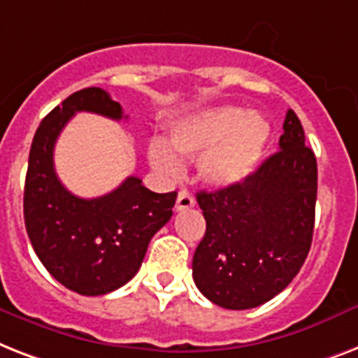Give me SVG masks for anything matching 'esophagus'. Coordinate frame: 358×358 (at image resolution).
<instances>
[{
    "mask_svg": "<svg viewBox=\"0 0 358 358\" xmlns=\"http://www.w3.org/2000/svg\"><path fill=\"white\" fill-rule=\"evenodd\" d=\"M196 205V199L190 192L187 190H181L179 196H177V201H176V210H187V208H192Z\"/></svg>",
    "mask_w": 358,
    "mask_h": 358,
    "instance_id": "obj_1",
    "label": "esophagus"
}]
</instances>
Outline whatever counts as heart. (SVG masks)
<instances>
[{
  "label": "heart",
  "instance_id": "obj_1",
  "mask_svg": "<svg viewBox=\"0 0 358 358\" xmlns=\"http://www.w3.org/2000/svg\"><path fill=\"white\" fill-rule=\"evenodd\" d=\"M270 134L271 127L262 114L238 107H214L179 120L170 129V145L151 140L148 155L166 176H177L181 170L174 150L188 159L201 157L197 164L201 181L213 188H231L259 168Z\"/></svg>",
  "mask_w": 358,
  "mask_h": 358
}]
</instances>
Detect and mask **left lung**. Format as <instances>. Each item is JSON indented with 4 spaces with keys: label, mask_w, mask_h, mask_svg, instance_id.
I'll list each match as a JSON object with an SVG mask.
<instances>
[{
    "label": "left lung",
    "mask_w": 358,
    "mask_h": 358,
    "mask_svg": "<svg viewBox=\"0 0 358 358\" xmlns=\"http://www.w3.org/2000/svg\"><path fill=\"white\" fill-rule=\"evenodd\" d=\"M282 131L279 151L245 181L196 196L207 231L194 253V282L218 307L245 310L270 301L301 270L313 244L316 157L292 108Z\"/></svg>",
    "instance_id": "1"
}]
</instances>
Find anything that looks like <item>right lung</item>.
<instances>
[{
	"mask_svg": "<svg viewBox=\"0 0 358 358\" xmlns=\"http://www.w3.org/2000/svg\"><path fill=\"white\" fill-rule=\"evenodd\" d=\"M81 110L124 118L122 105L98 87L73 92L53 108L31 144L24 218L34 253L57 281L81 296H103L136 275L150 240L173 214L177 192H151L134 176L94 199L68 192L55 173L53 150Z\"/></svg>",
	"mask_w": 358,
	"mask_h": 358,
	"instance_id": "add662e5",
	"label": "right lung"
}]
</instances>
